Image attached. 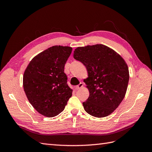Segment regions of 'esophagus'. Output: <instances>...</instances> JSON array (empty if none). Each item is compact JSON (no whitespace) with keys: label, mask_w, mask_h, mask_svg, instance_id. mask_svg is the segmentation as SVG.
I'll return each mask as SVG.
<instances>
[{"label":"esophagus","mask_w":152,"mask_h":152,"mask_svg":"<svg viewBox=\"0 0 152 152\" xmlns=\"http://www.w3.org/2000/svg\"><path fill=\"white\" fill-rule=\"evenodd\" d=\"M82 87H83V83H82V82H80V83L79 85H77V86L75 87V89H76L77 90L80 89V88H82Z\"/></svg>","instance_id":"esophagus-1"}]
</instances>
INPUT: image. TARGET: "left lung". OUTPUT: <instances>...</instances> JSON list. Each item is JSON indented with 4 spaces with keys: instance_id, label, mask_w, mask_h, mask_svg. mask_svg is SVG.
Segmentation results:
<instances>
[{
    "instance_id": "obj_1",
    "label": "left lung",
    "mask_w": 152,
    "mask_h": 152,
    "mask_svg": "<svg viewBox=\"0 0 152 152\" xmlns=\"http://www.w3.org/2000/svg\"><path fill=\"white\" fill-rule=\"evenodd\" d=\"M73 58L84 64L88 73L84 82L89 96L82 103L85 111L98 118L109 115L125 97L129 79L126 61L103 44L77 48Z\"/></svg>"
}]
</instances>
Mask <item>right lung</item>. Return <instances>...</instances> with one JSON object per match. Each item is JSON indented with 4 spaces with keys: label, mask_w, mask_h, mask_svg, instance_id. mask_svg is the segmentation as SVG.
Instances as JSON below:
<instances>
[{
    "label": "right lung",
    "mask_w": 152,
    "mask_h": 152,
    "mask_svg": "<svg viewBox=\"0 0 152 152\" xmlns=\"http://www.w3.org/2000/svg\"><path fill=\"white\" fill-rule=\"evenodd\" d=\"M72 48L54 45L31 59L24 72L23 84L30 104L48 117L58 115L72 95L64 67Z\"/></svg>",
    "instance_id": "add662e5"
}]
</instances>
